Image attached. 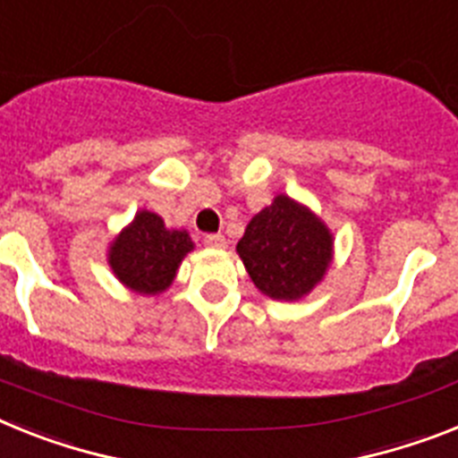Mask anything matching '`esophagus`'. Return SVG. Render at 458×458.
Listing matches in <instances>:
<instances>
[{"label":"esophagus","mask_w":458,"mask_h":458,"mask_svg":"<svg viewBox=\"0 0 458 458\" xmlns=\"http://www.w3.org/2000/svg\"><path fill=\"white\" fill-rule=\"evenodd\" d=\"M207 244V247H225V237L221 235V233H209V235H205V240H202Z\"/></svg>","instance_id":"34e87169"}]
</instances>
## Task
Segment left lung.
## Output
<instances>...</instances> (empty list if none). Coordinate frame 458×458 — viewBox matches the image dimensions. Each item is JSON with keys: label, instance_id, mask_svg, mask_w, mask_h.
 <instances>
[{"label": "left lung", "instance_id": "obj_1", "mask_svg": "<svg viewBox=\"0 0 458 458\" xmlns=\"http://www.w3.org/2000/svg\"><path fill=\"white\" fill-rule=\"evenodd\" d=\"M251 282L275 301H298L324 276L333 237L324 223L286 195L249 221L237 242Z\"/></svg>", "mask_w": 458, "mask_h": 458}]
</instances>
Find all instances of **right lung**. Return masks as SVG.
<instances>
[{
    "label": "right lung",
    "instance_id": "1",
    "mask_svg": "<svg viewBox=\"0 0 458 458\" xmlns=\"http://www.w3.org/2000/svg\"><path fill=\"white\" fill-rule=\"evenodd\" d=\"M193 249L186 230H167L163 218L140 211L132 225L114 242L109 263L125 286L140 293H160L170 286L182 259Z\"/></svg>",
    "mask_w": 458,
    "mask_h": 458
}]
</instances>
